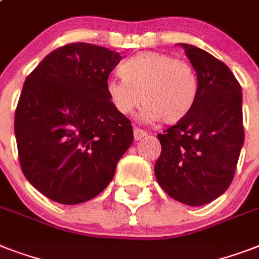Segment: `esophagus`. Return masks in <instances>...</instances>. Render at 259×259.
Returning <instances> with one entry per match:
<instances>
[{"label":"esophagus","instance_id":"1","mask_svg":"<svg viewBox=\"0 0 259 259\" xmlns=\"http://www.w3.org/2000/svg\"><path fill=\"white\" fill-rule=\"evenodd\" d=\"M133 133H134V140H136V141H138V140H141V138H144L146 136L145 130L138 129V127H134Z\"/></svg>","mask_w":259,"mask_h":259}]
</instances>
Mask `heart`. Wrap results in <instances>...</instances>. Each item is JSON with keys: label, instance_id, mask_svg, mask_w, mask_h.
Masks as SVG:
<instances>
[{"label": "heart", "instance_id": "heart-1", "mask_svg": "<svg viewBox=\"0 0 259 259\" xmlns=\"http://www.w3.org/2000/svg\"><path fill=\"white\" fill-rule=\"evenodd\" d=\"M122 79H109L106 93L122 115L145 105L142 118L173 125L183 121L197 98V76L185 60L162 52H140L122 63Z\"/></svg>", "mask_w": 259, "mask_h": 259}]
</instances>
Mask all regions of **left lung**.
Listing matches in <instances>:
<instances>
[{
	"label": "left lung",
	"mask_w": 259,
	"mask_h": 259,
	"mask_svg": "<svg viewBox=\"0 0 259 259\" xmlns=\"http://www.w3.org/2000/svg\"><path fill=\"white\" fill-rule=\"evenodd\" d=\"M180 46L196 71L197 98L183 121L157 134L161 154L154 173L172 199L196 207L225 193L234 179L245 141L242 89L225 63Z\"/></svg>",
	"instance_id": "left-lung-1"
}]
</instances>
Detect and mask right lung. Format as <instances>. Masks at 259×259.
I'll list each match as a JSON object with an SVG mask.
<instances>
[{
  "label": "right lung",
  "instance_id": "right-lung-1",
  "mask_svg": "<svg viewBox=\"0 0 259 259\" xmlns=\"http://www.w3.org/2000/svg\"><path fill=\"white\" fill-rule=\"evenodd\" d=\"M121 55L89 42L52 51L26 78L14 115L26 180L60 204L93 199L113 180L133 142L106 83Z\"/></svg>",
  "mask_w": 259,
  "mask_h": 259
}]
</instances>
